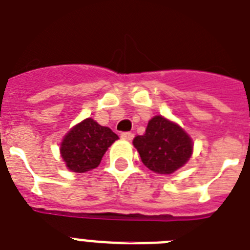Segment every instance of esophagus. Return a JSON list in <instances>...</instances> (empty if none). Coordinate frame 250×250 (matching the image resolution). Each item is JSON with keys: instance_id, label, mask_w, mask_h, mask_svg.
I'll list each match as a JSON object with an SVG mask.
<instances>
[{"instance_id": "obj_1", "label": "esophagus", "mask_w": 250, "mask_h": 250, "mask_svg": "<svg viewBox=\"0 0 250 250\" xmlns=\"http://www.w3.org/2000/svg\"><path fill=\"white\" fill-rule=\"evenodd\" d=\"M121 138L125 140H131L134 138V134L130 133V131H124V133H121Z\"/></svg>"}]
</instances>
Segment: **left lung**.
I'll list each match as a JSON object with an SVG mask.
<instances>
[{
	"instance_id": "8db88e82",
	"label": "left lung",
	"mask_w": 250,
	"mask_h": 250,
	"mask_svg": "<svg viewBox=\"0 0 250 250\" xmlns=\"http://www.w3.org/2000/svg\"><path fill=\"white\" fill-rule=\"evenodd\" d=\"M142 162L157 174H172L184 166L193 152V142L184 130L162 116L148 123L146 133L133 140Z\"/></svg>"
}]
</instances>
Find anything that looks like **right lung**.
Segmentation results:
<instances>
[{
    "label": "right lung",
    "instance_id": "obj_1",
    "mask_svg": "<svg viewBox=\"0 0 250 250\" xmlns=\"http://www.w3.org/2000/svg\"><path fill=\"white\" fill-rule=\"evenodd\" d=\"M119 139L110 127L86 119L70 130L61 143V156L74 172H86L101 164L103 154Z\"/></svg>",
    "mask_w": 250,
    "mask_h": 250
}]
</instances>
